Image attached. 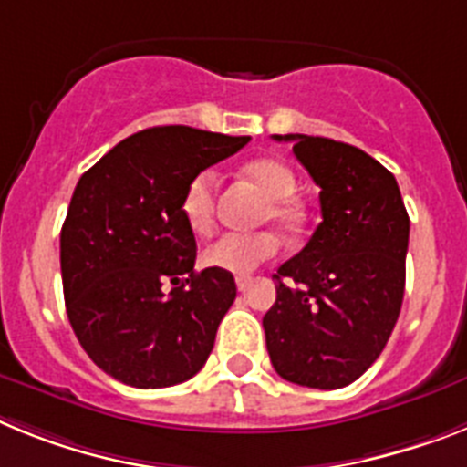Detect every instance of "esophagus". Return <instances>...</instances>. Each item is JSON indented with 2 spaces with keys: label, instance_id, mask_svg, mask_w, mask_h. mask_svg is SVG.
I'll return each instance as SVG.
<instances>
[{
  "label": "esophagus",
  "instance_id": "obj_1",
  "mask_svg": "<svg viewBox=\"0 0 467 467\" xmlns=\"http://www.w3.org/2000/svg\"><path fill=\"white\" fill-rule=\"evenodd\" d=\"M234 282H237V289H240V292H244V289L249 287V285H252V277H249V275H237V277H234Z\"/></svg>",
  "mask_w": 467,
  "mask_h": 467
}]
</instances>
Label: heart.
I'll return each mask as SVG.
<instances>
[{
    "instance_id": "obj_1",
    "label": "heart",
    "mask_w": 467,
    "mask_h": 467,
    "mask_svg": "<svg viewBox=\"0 0 467 467\" xmlns=\"http://www.w3.org/2000/svg\"><path fill=\"white\" fill-rule=\"evenodd\" d=\"M244 178H249L261 192L268 194L264 203V221H273L285 233H296L304 225V209L292 197L296 192V175L287 163L277 159H254L242 168ZM215 211V175L202 171L187 182L180 213L185 225L194 234H209L213 227ZM280 249V240L273 230L258 233H225L213 244L206 246L203 264L209 268L225 270V273H249L264 261L273 258Z\"/></svg>"
}]
</instances>
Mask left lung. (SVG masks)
I'll use <instances>...</instances> for the list:
<instances>
[{"label":"left lung","instance_id":"obj_1","mask_svg":"<svg viewBox=\"0 0 467 467\" xmlns=\"http://www.w3.org/2000/svg\"><path fill=\"white\" fill-rule=\"evenodd\" d=\"M320 187L323 221L273 277L265 347L280 378L339 389L366 373L389 339L406 287L410 221L382 163L327 137L275 135Z\"/></svg>","mask_w":467,"mask_h":467}]
</instances>
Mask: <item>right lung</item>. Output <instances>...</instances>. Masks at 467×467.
<instances>
[{"mask_svg": "<svg viewBox=\"0 0 467 467\" xmlns=\"http://www.w3.org/2000/svg\"><path fill=\"white\" fill-rule=\"evenodd\" d=\"M246 142L149 128L78 180L61 227L66 313L89 358L123 385H180L209 358L237 287L233 273L194 270L197 242L180 202L194 175Z\"/></svg>", "mask_w": 467, "mask_h": 467, "instance_id": "add662e5", "label": "right lung"}]
</instances>
